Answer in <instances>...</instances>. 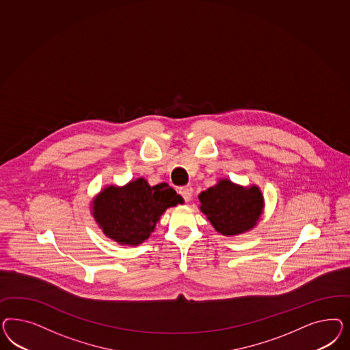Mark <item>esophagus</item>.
<instances>
[{
  "label": "esophagus",
  "instance_id": "1",
  "mask_svg": "<svg viewBox=\"0 0 350 350\" xmlns=\"http://www.w3.org/2000/svg\"><path fill=\"white\" fill-rule=\"evenodd\" d=\"M180 195L185 202H190L191 199H192V195H193V190H192V187H190V186L182 187L180 190Z\"/></svg>",
  "mask_w": 350,
  "mask_h": 350
}]
</instances>
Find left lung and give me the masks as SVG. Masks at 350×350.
Instances as JSON below:
<instances>
[{"instance_id": "1", "label": "left lung", "mask_w": 350, "mask_h": 350, "mask_svg": "<svg viewBox=\"0 0 350 350\" xmlns=\"http://www.w3.org/2000/svg\"><path fill=\"white\" fill-rule=\"evenodd\" d=\"M202 212L213 227L224 236H232L253 228L263 211L262 192L252 186L244 189L231 180H219L199 195Z\"/></svg>"}]
</instances>
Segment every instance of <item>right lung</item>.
I'll return each instance as SVG.
<instances>
[{"mask_svg":"<svg viewBox=\"0 0 350 350\" xmlns=\"http://www.w3.org/2000/svg\"><path fill=\"white\" fill-rule=\"evenodd\" d=\"M183 202L167 183L150 186L138 178L124 187L109 186L94 202V217L106 236L119 244L144 243L170 206Z\"/></svg>","mask_w":350,"mask_h":350,"instance_id":"add662e5","label":"right lung"}]
</instances>
